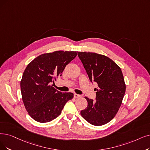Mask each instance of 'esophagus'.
<instances>
[{
	"mask_svg": "<svg viewBox=\"0 0 150 150\" xmlns=\"http://www.w3.org/2000/svg\"><path fill=\"white\" fill-rule=\"evenodd\" d=\"M74 98H79V97H81V95H79V94H77V93H74Z\"/></svg>",
	"mask_w": 150,
	"mask_h": 150,
	"instance_id": "34e87169",
	"label": "esophagus"
}]
</instances>
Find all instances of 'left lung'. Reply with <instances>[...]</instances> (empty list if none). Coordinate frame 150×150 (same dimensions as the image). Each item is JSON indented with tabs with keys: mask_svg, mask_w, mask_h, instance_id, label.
Returning a JSON list of instances; mask_svg holds the SVG:
<instances>
[{
	"mask_svg": "<svg viewBox=\"0 0 150 150\" xmlns=\"http://www.w3.org/2000/svg\"><path fill=\"white\" fill-rule=\"evenodd\" d=\"M89 79L97 82L96 98L87 97L88 105L81 111L83 119L96 126L104 125L114 118L120 108L125 92L121 68L111 59L92 52H78Z\"/></svg>",
	"mask_w": 150,
	"mask_h": 150,
	"instance_id": "1",
	"label": "left lung"
}]
</instances>
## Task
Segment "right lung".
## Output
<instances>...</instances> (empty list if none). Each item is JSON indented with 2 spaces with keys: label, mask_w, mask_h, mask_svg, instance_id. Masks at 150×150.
Segmentation results:
<instances>
[{
  "label": "right lung",
  "mask_w": 150,
  "mask_h": 150,
  "mask_svg": "<svg viewBox=\"0 0 150 150\" xmlns=\"http://www.w3.org/2000/svg\"><path fill=\"white\" fill-rule=\"evenodd\" d=\"M77 52L56 51L34 59L24 71L20 82L22 99L26 109L35 121L50 122L60 115L73 93H62L52 85L61 76L66 66L76 57Z\"/></svg>",
  "instance_id": "add662e5"
}]
</instances>
